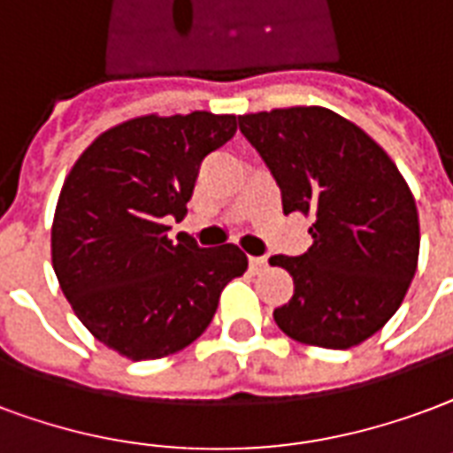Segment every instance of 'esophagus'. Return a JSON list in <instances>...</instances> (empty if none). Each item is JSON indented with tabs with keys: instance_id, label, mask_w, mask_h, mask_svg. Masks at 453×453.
<instances>
[{
	"instance_id": "obj_1",
	"label": "esophagus",
	"mask_w": 453,
	"mask_h": 453,
	"mask_svg": "<svg viewBox=\"0 0 453 453\" xmlns=\"http://www.w3.org/2000/svg\"><path fill=\"white\" fill-rule=\"evenodd\" d=\"M266 266H269V259H266V257H250V271H252V273H261Z\"/></svg>"
}]
</instances>
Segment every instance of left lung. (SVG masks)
<instances>
[{
  "mask_svg": "<svg viewBox=\"0 0 453 453\" xmlns=\"http://www.w3.org/2000/svg\"><path fill=\"white\" fill-rule=\"evenodd\" d=\"M237 122L276 177L283 213L314 216L307 252L269 259L295 283L273 310L278 329L307 346H360L396 314L418 269L420 223L403 175L380 143L326 107Z\"/></svg>",
  "mask_w": 453,
  "mask_h": 453,
  "instance_id": "left-lung-1",
  "label": "left lung"
}]
</instances>
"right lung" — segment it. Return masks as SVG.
Segmentation results:
<instances>
[{"mask_svg": "<svg viewBox=\"0 0 453 453\" xmlns=\"http://www.w3.org/2000/svg\"><path fill=\"white\" fill-rule=\"evenodd\" d=\"M237 132L235 115H143L83 150L57 201L52 266L73 314L129 360H158L206 331L223 288L247 271L237 244L201 250L184 218L203 158Z\"/></svg>", "mask_w": 453, "mask_h": 453, "instance_id": "add662e5", "label": "right lung"}]
</instances>
